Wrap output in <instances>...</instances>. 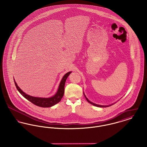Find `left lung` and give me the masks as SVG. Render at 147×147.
<instances>
[{
	"mask_svg": "<svg viewBox=\"0 0 147 147\" xmlns=\"http://www.w3.org/2000/svg\"><path fill=\"white\" fill-rule=\"evenodd\" d=\"M83 94H84V96H85V98H86V100H87V101H88V102H89L90 104H91V105H94V106H97V107H109V106H111V105H113V104H111V105H98V104H94V103L92 102H91L90 100H88V98H86V96H85V95L84 92H83ZM115 103H116V102H115Z\"/></svg>",
	"mask_w": 147,
	"mask_h": 147,
	"instance_id": "1",
	"label": "left lung"
}]
</instances>
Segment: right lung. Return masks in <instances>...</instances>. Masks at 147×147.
I'll return each mask as SVG.
<instances>
[{
    "label": "right lung",
    "mask_w": 147,
    "mask_h": 147,
    "mask_svg": "<svg viewBox=\"0 0 147 147\" xmlns=\"http://www.w3.org/2000/svg\"><path fill=\"white\" fill-rule=\"evenodd\" d=\"M71 73V71H69L63 76L60 82L58 90L57 91L56 94L50 98H39V97H35V96H30L28 94L25 93L21 90V89L18 86V84L15 81V79H14V83L18 90L24 98L28 100L29 101H30L34 105L38 106L39 107H49L58 103L61 100L62 98H63L64 92V85L65 83V81Z\"/></svg>",
    "instance_id": "add662e5"
}]
</instances>
